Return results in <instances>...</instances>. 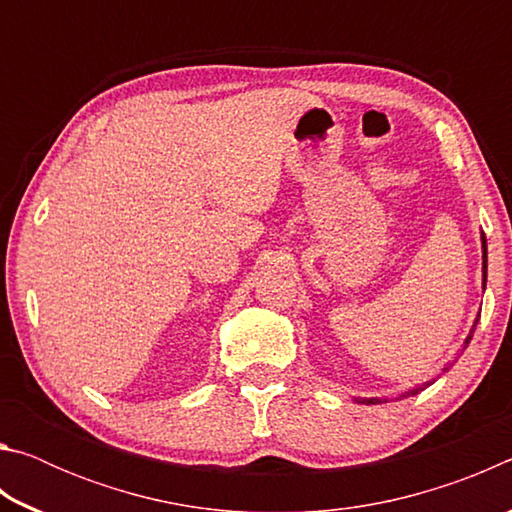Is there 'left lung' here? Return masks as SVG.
Instances as JSON below:
<instances>
[{
    "label": "left lung",
    "mask_w": 512,
    "mask_h": 512,
    "mask_svg": "<svg viewBox=\"0 0 512 512\" xmlns=\"http://www.w3.org/2000/svg\"><path fill=\"white\" fill-rule=\"evenodd\" d=\"M481 250H483V289H485V280H488V244H485V235L481 232ZM476 323H479V316H476V320H474V325H472V329H470V334H467V339H465V345H463V350L467 348V345H470V341H472V334H474V327H476ZM447 368H443V372H445ZM433 381L436 379H431V381H424V384H420V386H415V388H409V391L406 393H400L395 397V400H402V397H411V395H418L420 391H424V388L427 386H431ZM354 402H359V404H381V402H388V397H361V400H354Z\"/></svg>",
    "instance_id": "obj_1"
}]
</instances>
